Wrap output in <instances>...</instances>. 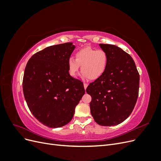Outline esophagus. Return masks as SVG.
<instances>
[{
  "mask_svg": "<svg viewBox=\"0 0 161 161\" xmlns=\"http://www.w3.org/2000/svg\"><path fill=\"white\" fill-rule=\"evenodd\" d=\"M87 86H88V84H87V83H84V88H85V89H86L87 88Z\"/></svg>",
  "mask_w": 161,
  "mask_h": 161,
  "instance_id": "1",
  "label": "esophagus"
}]
</instances>
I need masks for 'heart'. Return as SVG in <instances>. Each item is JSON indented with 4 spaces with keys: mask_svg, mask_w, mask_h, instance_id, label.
<instances>
[{
    "mask_svg": "<svg viewBox=\"0 0 161 161\" xmlns=\"http://www.w3.org/2000/svg\"><path fill=\"white\" fill-rule=\"evenodd\" d=\"M108 53L104 50L86 47L75 53V60L69 58L68 70L71 76L75 77L81 66L82 77L95 80L103 75L108 68Z\"/></svg>",
    "mask_w": 161,
    "mask_h": 161,
    "instance_id": "heart-1",
    "label": "heart"
}]
</instances>
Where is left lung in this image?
<instances>
[{
	"label": "left lung",
	"instance_id": "obj_1",
	"mask_svg": "<svg viewBox=\"0 0 161 161\" xmlns=\"http://www.w3.org/2000/svg\"><path fill=\"white\" fill-rule=\"evenodd\" d=\"M109 58L101 78L91 82L86 91L91 96V113L99 125H116L132 112L139 92L140 75L132 58L120 47L100 43Z\"/></svg>",
	"mask_w": 161,
	"mask_h": 161
}]
</instances>
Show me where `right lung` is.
<instances>
[{
	"label": "right lung",
	"mask_w": 161,
	"mask_h": 161,
	"mask_svg": "<svg viewBox=\"0 0 161 161\" xmlns=\"http://www.w3.org/2000/svg\"><path fill=\"white\" fill-rule=\"evenodd\" d=\"M75 48L72 42L47 47L31 56L24 72L23 91L28 108L49 128L69 123L85 93L83 83L68 70Z\"/></svg>",
	"instance_id": "1"
}]
</instances>
